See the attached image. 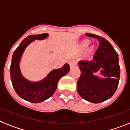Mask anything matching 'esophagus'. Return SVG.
Returning a JSON list of instances; mask_svg holds the SVG:
<instances>
[{"mask_svg":"<svg viewBox=\"0 0 130 130\" xmlns=\"http://www.w3.org/2000/svg\"><path fill=\"white\" fill-rule=\"evenodd\" d=\"M76 64L77 62L75 60H70V61L69 62V64H70V66L71 68L76 66Z\"/></svg>","mask_w":130,"mask_h":130,"instance_id":"obj_1","label":"esophagus"}]
</instances>
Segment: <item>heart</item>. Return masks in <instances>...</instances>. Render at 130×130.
<instances>
[{
  "label": "heart",
  "mask_w": 130,
  "mask_h": 130,
  "mask_svg": "<svg viewBox=\"0 0 130 130\" xmlns=\"http://www.w3.org/2000/svg\"><path fill=\"white\" fill-rule=\"evenodd\" d=\"M88 43H89V41H88V40H85V41H83V42H82V43H81V48H82V49L86 48L88 46Z\"/></svg>",
  "instance_id": "b5f03b06"
}]
</instances>
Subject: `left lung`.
Listing matches in <instances>:
<instances>
[{
	"mask_svg": "<svg viewBox=\"0 0 130 130\" xmlns=\"http://www.w3.org/2000/svg\"><path fill=\"white\" fill-rule=\"evenodd\" d=\"M85 35L97 39L100 44L93 60L79 62L81 75L77 90L84 100L98 104L109 99L117 90L120 74L119 57L112 45L105 38L92 34ZM100 69L101 74L106 77L104 79L93 75Z\"/></svg>",
	"mask_w": 130,
	"mask_h": 130,
	"instance_id": "1",
	"label": "left lung"
}]
</instances>
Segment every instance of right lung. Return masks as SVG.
Listing matches in <instances>:
<instances>
[{"instance_id":"right-lung-1","label":"right lung","mask_w":130,"mask_h":130,"mask_svg":"<svg viewBox=\"0 0 130 130\" xmlns=\"http://www.w3.org/2000/svg\"><path fill=\"white\" fill-rule=\"evenodd\" d=\"M47 33L30 35L24 39L13 53L10 66V77L13 88L21 98L32 103H40L53 96L57 89L59 79L70 71L68 64L61 68L53 70L42 81L31 82L24 78L19 69V62L25 49L34 40H44L47 37Z\"/></svg>"}]
</instances>
